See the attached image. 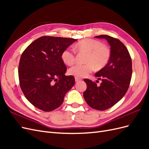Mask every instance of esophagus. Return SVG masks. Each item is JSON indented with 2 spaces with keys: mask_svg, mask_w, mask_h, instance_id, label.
Instances as JSON below:
<instances>
[{
  "mask_svg": "<svg viewBox=\"0 0 149 149\" xmlns=\"http://www.w3.org/2000/svg\"><path fill=\"white\" fill-rule=\"evenodd\" d=\"M80 80H81V79H80V78H77V77H75V81H76V82L79 81Z\"/></svg>",
  "mask_w": 149,
  "mask_h": 149,
  "instance_id": "34e87169",
  "label": "esophagus"
}]
</instances>
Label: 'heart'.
<instances>
[{"instance_id": "obj_1", "label": "heart", "mask_w": 149, "mask_h": 149, "mask_svg": "<svg viewBox=\"0 0 149 149\" xmlns=\"http://www.w3.org/2000/svg\"><path fill=\"white\" fill-rule=\"evenodd\" d=\"M75 49L79 53H86L84 65H76L70 68L68 73L77 78L87 76L93 71L104 68L111 58V49L102 42L94 39H84L76 45ZM61 59L67 65H72L75 61V52L73 49L67 48L61 53Z\"/></svg>"}]
</instances>
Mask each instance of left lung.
<instances>
[{
	"label": "left lung",
	"instance_id": "obj_1",
	"mask_svg": "<svg viewBox=\"0 0 149 149\" xmlns=\"http://www.w3.org/2000/svg\"><path fill=\"white\" fill-rule=\"evenodd\" d=\"M106 39L111 47V58L106 66L95 74L101 79L100 86L91 80L84 79L87 89L83 96L94 109L104 111L113 106L127 91L132 77V60L127 48L119 40L106 35L96 36Z\"/></svg>",
	"mask_w": 149,
	"mask_h": 149
}]
</instances>
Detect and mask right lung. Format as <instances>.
Listing matches in <instances>:
<instances>
[{
  "instance_id": "obj_1",
  "label": "right lung",
  "mask_w": 149,
  "mask_h": 149,
  "mask_svg": "<svg viewBox=\"0 0 149 149\" xmlns=\"http://www.w3.org/2000/svg\"><path fill=\"white\" fill-rule=\"evenodd\" d=\"M76 40L43 36L22 54L19 65L20 88L27 100L38 109L46 112L55 110L74 86L73 76L65 75L66 67L61 55Z\"/></svg>"
}]
</instances>
